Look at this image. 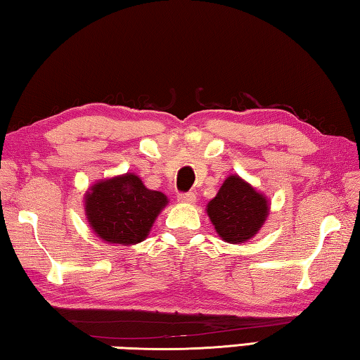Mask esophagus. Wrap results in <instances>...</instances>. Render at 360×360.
<instances>
[{
	"label": "esophagus",
	"instance_id": "1",
	"mask_svg": "<svg viewBox=\"0 0 360 360\" xmlns=\"http://www.w3.org/2000/svg\"><path fill=\"white\" fill-rule=\"evenodd\" d=\"M180 204H194L196 202V196H194L193 193H184V194H179V198H176Z\"/></svg>",
	"mask_w": 360,
	"mask_h": 360
}]
</instances>
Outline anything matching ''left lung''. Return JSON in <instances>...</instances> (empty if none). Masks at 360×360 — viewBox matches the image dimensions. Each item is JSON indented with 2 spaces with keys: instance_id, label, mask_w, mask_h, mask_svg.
<instances>
[{
  "instance_id": "left-lung-1",
  "label": "left lung",
  "mask_w": 360,
  "mask_h": 360,
  "mask_svg": "<svg viewBox=\"0 0 360 360\" xmlns=\"http://www.w3.org/2000/svg\"><path fill=\"white\" fill-rule=\"evenodd\" d=\"M205 212L221 240L238 245L251 240L261 231L269 217L270 202L266 194L232 174L226 176Z\"/></svg>"
}]
</instances>
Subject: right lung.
<instances>
[{"label":"right lung","instance_id":"obj_1","mask_svg":"<svg viewBox=\"0 0 360 360\" xmlns=\"http://www.w3.org/2000/svg\"><path fill=\"white\" fill-rule=\"evenodd\" d=\"M167 204L166 194L148 190L134 172L99 180L84 196L91 231L103 242L123 247L143 242Z\"/></svg>","mask_w":360,"mask_h":360}]
</instances>
